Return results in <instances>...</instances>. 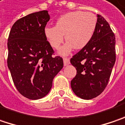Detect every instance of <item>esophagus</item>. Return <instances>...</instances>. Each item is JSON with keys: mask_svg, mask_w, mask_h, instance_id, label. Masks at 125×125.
Returning <instances> with one entry per match:
<instances>
[{"mask_svg": "<svg viewBox=\"0 0 125 125\" xmlns=\"http://www.w3.org/2000/svg\"><path fill=\"white\" fill-rule=\"evenodd\" d=\"M69 63H70L69 59L67 58V57H64L63 58V64H64V66H68Z\"/></svg>", "mask_w": 125, "mask_h": 125, "instance_id": "esophagus-1", "label": "esophagus"}]
</instances>
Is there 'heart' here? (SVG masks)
Returning <instances> with one entry per match:
<instances>
[{"instance_id":"b5f03b06","label":"heart","mask_w":125,"mask_h":125,"mask_svg":"<svg viewBox=\"0 0 125 125\" xmlns=\"http://www.w3.org/2000/svg\"><path fill=\"white\" fill-rule=\"evenodd\" d=\"M96 17L90 12L75 11L64 14L57 20L56 26H47L44 34L52 48L58 50L64 41H68L60 50L67 54L73 48L82 49L91 41L96 26Z\"/></svg>"}]
</instances>
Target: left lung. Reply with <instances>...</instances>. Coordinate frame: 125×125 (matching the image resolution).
Wrapping results in <instances>:
<instances>
[{
  "instance_id": "8db88e82",
  "label": "left lung",
  "mask_w": 125,
  "mask_h": 125,
  "mask_svg": "<svg viewBox=\"0 0 125 125\" xmlns=\"http://www.w3.org/2000/svg\"><path fill=\"white\" fill-rule=\"evenodd\" d=\"M97 17L90 42L71 59L77 71L71 86L73 92L83 99H92L104 92L116 59L115 35L106 19L100 14Z\"/></svg>"
}]
</instances>
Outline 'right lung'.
Returning a JSON list of instances; mask_svg holds the SVG:
<instances>
[{
    "label": "right lung",
    "mask_w": 125,
    "mask_h": 125,
    "mask_svg": "<svg viewBox=\"0 0 125 125\" xmlns=\"http://www.w3.org/2000/svg\"><path fill=\"white\" fill-rule=\"evenodd\" d=\"M50 20L47 10L31 13L14 24L8 39V66L17 90L24 96L39 99L50 91L63 66L62 57L47 41L44 29Z\"/></svg>",
    "instance_id": "1"
}]
</instances>
